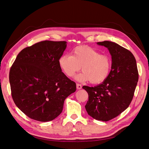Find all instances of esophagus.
<instances>
[{
  "label": "esophagus",
  "mask_w": 149,
  "mask_h": 149,
  "mask_svg": "<svg viewBox=\"0 0 149 149\" xmlns=\"http://www.w3.org/2000/svg\"><path fill=\"white\" fill-rule=\"evenodd\" d=\"M76 88H77L78 89H81V88H82L81 84H78V83L76 84Z\"/></svg>",
  "instance_id": "1"
}]
</instances>
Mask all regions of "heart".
<instances>
[{"label": "heart", "mask_w": 149, "mask_h": 149, "mask_svg": "<svg viewBox=\"0 0 149 149\" xmlns=\"http://www.w3.org/2000/svg\"><path fill=\"white\" fill-rule=\"evenodd\" d=\"M59 64L64 73L69 77L73 76L81 70L83 72L76 76L79 81H89L92 84H98L109 76L112 68L111 57L107 54H100L93 47L78 46L71 51V55H62Z\"/></svg>", "instance_id": "obj_1"}]
</instances>
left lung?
<instances>
[{
	"label": "left lung",
	"mask_w": 149,
	"mask_h": 149,
	"mask_svg": "<svg viewBox=\"0 0 149 149\" xmlns=\"http://www.w3.org/2000/svg\"><path fill=\"white\" fill-rule=\"evenodd\" d=\"M107 48L112 56V68L107 78L94 87L84 86L88 93L85 106L88 114L98 120L109 121L130 105L139 79L136 60L133 54L118 43L98 42Z\"/></svg>",
	"instance_id": "8db88e82"
}]
</instances>
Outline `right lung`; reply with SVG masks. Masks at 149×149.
<instances>
[{
  "label": "right lung",
  "mask_w": 149,
  "mask_h": 149,
  "mask_svg": "<svg viewBox=\"0 0 149 149\" xmlns=\"http://www.w3.org/2000/svg\"><path fill=\"white\" fill-rule=\"evenodd\" d=\"M66 47L65 41L40 42L22 49L12 65V97L29 118L40 122L55 119L61 113L65 99L76 91V83L59 64Z\"/></svg>",
  "instance_id": "obj_1"
}]
</instances>
